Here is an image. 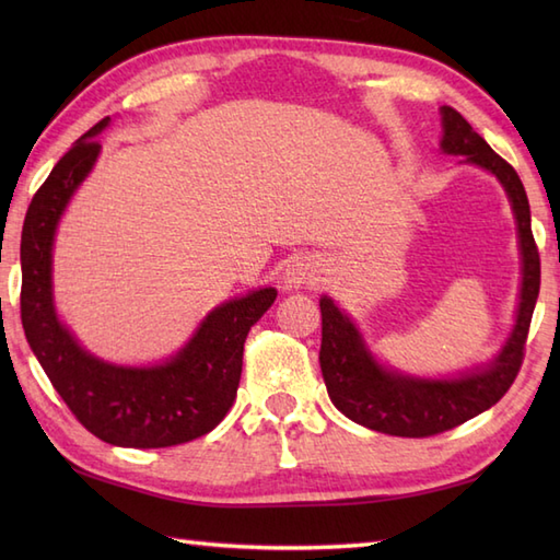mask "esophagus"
I'll return each mask as SVG.
<instances>
[{
	"instance_id": "esophagus-1",
	"label": "esophagus",
	"mask_w": 560,
	"mask_h": 560,
	"mask_svg": "<svg viewBox=\"0 0 560 560\" xmlns=\"http://www.w3.org/2000/svg\"><path fill=\"white\" fill-rule=\"evenodd\" d=\"M319 261L315 257H295L283 273V283L287 289H301L305 283H317L319 281Z\"/></svg>"
}]
</instances>
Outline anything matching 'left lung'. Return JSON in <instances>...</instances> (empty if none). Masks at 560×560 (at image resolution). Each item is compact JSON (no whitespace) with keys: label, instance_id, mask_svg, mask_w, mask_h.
I'll return each mask as SVG.
<instances>
[{"label":"left lung","instance_id":"left-lung-1","mask_svg":"<svg viewBox=\"0 0 560 560\" xmlns=\"http://www.w3.org/2000/svg\"><path fill=\"white\" fill-rule=\"evenodd\" d=\"M440 117H443V139H440L443 153L464 156L462 163L489 171L510 199L522 259L520 303L515 327L493 361L452 377H416L380 363L353 319L329 295L319 299V313H323L319 368L331 404L347 419L371 431L399 438L443 433L491 409L520 373L532 313L539 299V249L532 235L529 201L520 175L486 144L483 137L474 132L455 108L443 105Z\"/></svg>","mask_w":560,"mask_h":560}]
</instances>
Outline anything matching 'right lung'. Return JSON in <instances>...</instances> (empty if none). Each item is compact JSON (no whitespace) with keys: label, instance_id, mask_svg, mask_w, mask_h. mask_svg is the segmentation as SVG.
Masks as SVG:
<instances>
[{"label":"right lung","instance_id":"right-lung-1","mask_svg":"<svg viewBox=\"0 0 560 560\" xmlns=\"http://www.w3.org/2000/svg\"><path fill=\"white\" fill-rule=\"evenodd\" d=\"M105 117L77 139L35 192L21 233V323L26 339L79 423L120 447H171L213 431L235 401L247 331L277 301V289L231 299L156 365H117L89 353L62 325L52 295L59 219L101 153Z\"/></svg>","mask_w":560,"mask_h":560}]
</instances>
